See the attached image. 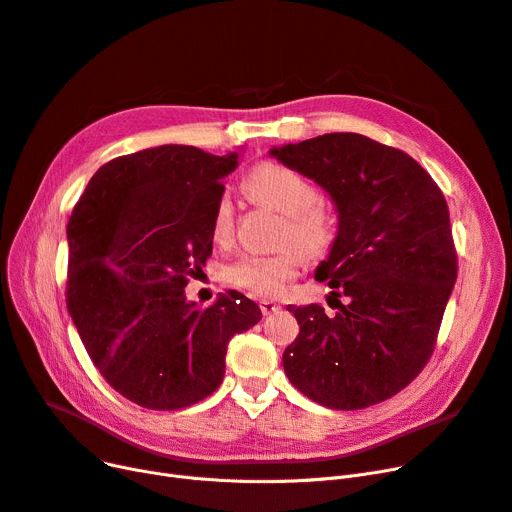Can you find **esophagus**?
<instances>
[{
  "label": "esophagus",
  "mask_w": 512,
  "mask_h": 512,
  "mask_svg": "<svg viewBox=\"0 0 512 512\" xmlns=\"http://www.w3.org/2000/svg\"><path fill=\"white\" fill-rule=\"evenodd\" d=\"M281 306L277 304V302H273V300H260V310H262V314H273V312H277Z\"/></svg>",
  "instance_id": "34e87169"
}]
</instances>
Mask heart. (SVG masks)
<instances>
[{
    "label": "heart",
    "mask_w": 512,
    "mask_h": 512,
    "mask_svg": "<svg viewBox=\"0 0 512 512\" xmlns=\"http://www.w3.org/2000/svg\"><path fill=\"white\" fill-rule=\"evenodd\" d=\"M248 193L260 204L287 216L281 231V243L287 246L279 254H248L227 266L225 279L231 285L252 291L254 296L275 298L294 279L308 254L325 252L335 239V221L323 208L319 189L298 170L277 162L254 166L246 181ZM235 229V208L227 193L216 200L210 216V233L214 241L231 239ZM294 242V247L288 243Z\"/></svg>",
    "instance_id": "1"
}]
</instances>
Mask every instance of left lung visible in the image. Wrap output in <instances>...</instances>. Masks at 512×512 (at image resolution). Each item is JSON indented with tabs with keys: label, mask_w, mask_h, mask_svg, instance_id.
Segmentation results:
<instances>
[{
	"label": "left lung",
	"mask_w": 512,
	"mask_h": 512,
	"mask_svg": "<svg viewBox=\"0 0 512 512\" xmlns=\"http://www.w3.org/2000/svg\"><path fill=\"white\" fill-rule=\"evenodd\" d=\"M271 156L323 187L337 235L314 277L329 281L335 314L294 306L296 342L283 352L291 385L335 410L398 394L429 360L456 281L450 214L408 154L358 133H327Z\"/></svg>",
	"instance_id": "1"
}]
</instances>
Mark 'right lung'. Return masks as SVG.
<instances>
[{
    "label": "right lung",
    "mask_w": 512,
    "mask_h": 512,
    "mask_svg": "<svg viewBox=\"0 0 512 512\" xmlns=\"http://www.w3.org/2000/svg\"><path fill=\"white\" fill-rule=\"evenodd\" d=\"M239 154L160 145L91 177L66 227V304L97 371L127 400L177 410L221 385L231 337L262 312L239 291L187 302L212 254L210 216Z\"/></svg>",
    "instance_id": "1"
}]
</instances>
